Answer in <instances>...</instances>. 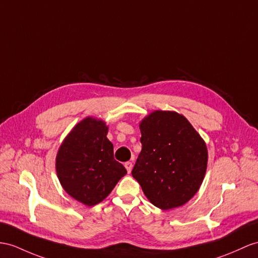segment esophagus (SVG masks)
Returning <instances> with one entry per match:
<instances>
[{"label":"esophagus","instance_id":"esophagus-1","mask_svg":"<svg viewBox=\"0 0 258 258\" xmlns=\"http://www.w3.org/2000/svg\"><path fill=\"white\" fill-rule=\"evenodd\" d=\"M124 167H125V169H127V172L130 173L131 169H133V163H131V162H125L124 163Z\"/></svg>","mask_w":258,"mask_h":258}]
</instances>
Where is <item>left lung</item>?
<instances>
[{"mask_svg":"<svg viewBox=\"0 0 258 258\" xmlns=\"http://www.w3.org/2000/svg\"><path fill=\"white\" fill-rule=\"evenodd\" d=\"M142 150L133 176L147 198L163 210L190 200L202 186L208 162L203 138L178 112L155 110L140 122Z\"/></svg>","mask_w":258,"mask_h":258,"instance_id":"left-lung-1","label":"left lung"}]
</instances>
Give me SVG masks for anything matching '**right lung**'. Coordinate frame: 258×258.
Returning a JSON list of instances; mask_svg holds the SVG:
<instances>
[{
    "instance_id": "add662e5",
    "label": "right lung",
    "mask_w": 258,
    "mask_h": 258,
    "mask_svg": "<svg viewBox=\"0 0 258 258\" xmlns=\"http://www.w3.org/2000/svg\"><path fill=\"white\" fill-rule=\"evenodd\" d=\"M107 133L105 121L87 117L66 137L56 154L55 171L63 189L90 207L103 202L127 174L114 159Z\"/></svg>"
}]
</instances>
